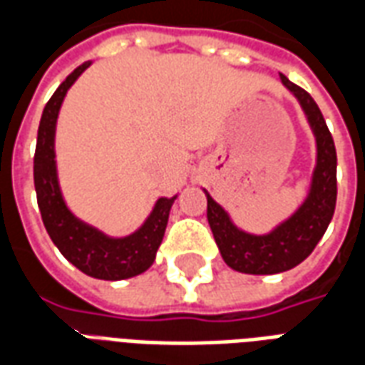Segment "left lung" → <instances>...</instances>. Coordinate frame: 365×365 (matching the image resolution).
<instances>
[{"instance_id": "left-lung-1", "label": "left lung", "mask_w": 365, "mask_h": 365, "mask_svg": "<svg viewBox=\"0 0 365 365\" xmlns=\"http://www.w3.org/2000/svg\"><path fill=\"white\" fill-rule=\"evenodd\" d=\"M279 82L293 93L305 113L314 136V168L305 199L274 229L256 235L240 229L229 211L207 190V221L229 268L240 274L272 275L295 268L319 245L336 207V148L319 105L305 90L279 74Z\"/></svg>"}]
</instances>
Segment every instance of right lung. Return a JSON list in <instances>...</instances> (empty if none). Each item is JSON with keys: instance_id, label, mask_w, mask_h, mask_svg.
Listing matches in <instances>:
<instances>
[{"instance_id": "1", "label": "right lung", "mask_w": 365, "mask_h": 365, "mask_svg": "<svg viewBox=\"0 0 365 365\" xmlns=\"http://www.w3.org/2000/svg\"><path fill=\"white\" fill-rule=\"evenodd\" d=\"M91 66L83 62L60 83L46 103L38 125L35 150V190L44 229L62 256L76 268L96 279L119 282L143 274L156 260L166 232L174 197H160L144 222L127 237H109L103 230L82 221L68 207L56 168V123L68 90Z\"/></svg>"}]
</instances>
